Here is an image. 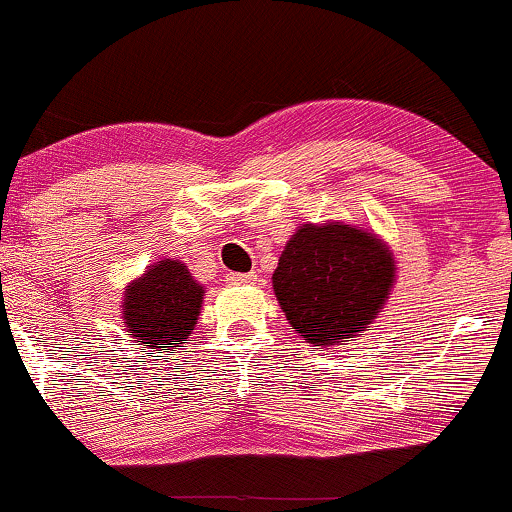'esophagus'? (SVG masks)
<instances>
[{
  "label": "esophagus",
  "mask_w": 512,
  "mask_h": 512,
  "mask_svg": "<svg viewBox=\"0 0 512 512\" xmlns=\"http://www.w3.org/2000/svg\"><path fill=\"white\" fill-rule=\"evenodd\" d=\"M228 280L232 284H254L258 280L256 272H232V275H228Z\"/></svg>",
  "instance_id": "34e87169"
}]
</instances>
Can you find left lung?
Listing matches in <instances>:
<instances>
[{"label": "left lung", "instance_id": "left-lung-1", "mask_svg": "<svg viewBox=\"0 0 512 512\" xmlns=\"http://www.w3.org/2000/svg\"><path fill=\"white\" fill-rule=\"evenodd\" d=\"M395 256L376 232L343 221L303 223L272 272L282 313L305 343L362 336L395 287Z\"/></svg>", "mask_w": 512, "mask_h": 512}]
</instances>
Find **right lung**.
Masks as SVG:
<instances>
[{
  "instance_id": "add662e5",
  "label": "right lung",
  "mask_w": 512,
  "mask_h": 512,
  "mask_svg": "<svg viewBox=\"0 0 512 512\" xmlns=\"http://www.w3.org/2000/svg\"><path fill=\"white\" fill-rule=\"evenodd\" d=\"M202 298L204 287L188 265L178 258H162L124 287L126 336L150 353L181 348L199 320Z\"/></svg>"
}]
</instances>
